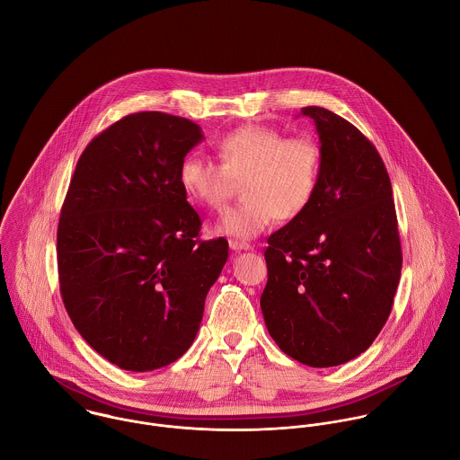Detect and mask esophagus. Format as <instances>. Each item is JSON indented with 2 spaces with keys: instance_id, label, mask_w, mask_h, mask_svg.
Segmentation results:
<instances>
[{
  "instance_id": "1",
  "label": "esophagus",
  "mask_w": 460,
  "mask_h": 460,
  "mask_svg": "<svg viewBox=\"0 0 460 460\" xmlns=\"http://www.w3.org/2000/svg\"><path fill=\"white\" fill-rule=\"evenodd\" d=\"M228 244H230V248H232L234 252H248V250H252V246H250V244L241 243V241H234V239H232Z\"/></svg>"
}]
</instances>
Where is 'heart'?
<instances>
[{
    "mask_svg": "<svg viewBox=\"0 0 460 460\" xmlns=\"http://www.w3.org/2000/svg\"><path fill=\"white\" fill-rule=\"evenodd\" d=\"M219 161L190 154L179 166V182L198 205L219 208L235 181H243L244 199L226 208L217 232L253 239L278 216H301L315 197L323 150L308 136H288L279 129L250 124L226 132L217 141Z\"/></svg>",
    "mask_w": 460,
    "mask_h": 460,
    "instance_id": "heart-1",
    "label": "heart"
}]
</instances>
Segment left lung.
<instances>
[{"mask_svg": "<svg viewBox=\"0 0 460 460\" xmlns=\"http://www.w3.org/2000/svg\"><path fill=\"white\" fill-rule=\"evenodd\" d=\"M323 170L308 208L269 235L263 321L276 345L315 368L365 352L386 324L402 270L394 191L372 141L308 106Z\"/></svg>", "mask_w": 460, "mask_h": 460, "instance_id": "8db88e82", "label": "left lung"}]
</instances>
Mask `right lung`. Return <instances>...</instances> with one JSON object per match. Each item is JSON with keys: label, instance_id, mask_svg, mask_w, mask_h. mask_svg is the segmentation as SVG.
Instances as JSON below:
<instances>
[{"label": "right lung", "instance_id": "add662e5", "mask_svg": "<svg viewBox=\"0 0 460 460\" xmlns=\"http://www.w3.org/2000/svg\"><path fill=\"white\" fill-rule=\"evenodd\" d=\"M201 139L188 119L132 113L88 143L70 179L57 234L60 294L86 343L124 370L166 367L191 347L228 259L226 239H199L179 182Z\"/></svg>", "mask_w": 460, "mask_h": 460}]
</instances>
